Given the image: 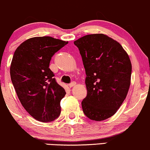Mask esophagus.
<instances>
[{
  "label": "esophagus",
  "instance_id": "obj_1",
  "mask_svg": "<svg viewBox=\"0 0 150 150\" xmlns=\"http://www.w3.org/2000/svg\"><path fill=\"white\" fill-rule=\"evenodd\" d=\"M76 84V83L75 81H72L71 83H69V87H73V86H74Z\"/></svg>",
  "mask_w": 150,
  "mask_h": 150
}]
</instances>
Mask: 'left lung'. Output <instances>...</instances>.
I'll use <instances>...</instances> for the list:
<instances>
[{
    "label": "left lung",
    "mask_w": 150,
    "mask_h": 150,
    "mask_svg": "<svg viewBox=\"0 0 150 150\" xmlns=\"http://www.w3.org/2000/svg\"><path fill=\"white\" fill-rule=\"evenodd\" d=\"M74 43L79 50L86 74L83 113L91 120H107L117 112L128 93L129 57L120 43L102 33L86 35Z\"/></svg>",
    "instance_id": "left-lung-1"
}]
</instances>
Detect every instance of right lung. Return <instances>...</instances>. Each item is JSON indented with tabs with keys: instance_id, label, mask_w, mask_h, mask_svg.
Segmentation results:
<instances>
[{
	"instance_id": "right-lung-1",
	"label": "right lung",
	"mask_w": 150,
	"mask_h": 150,
	"mask_svg": "<svg viewBox=\"0 0 150 150\" xmlns=\"http://www.w3.org/2000/svg\"><path fill=\"white\" fill-rule=\"evenodd\" d=\"M68 41L50 36L33 37L16 50L11 62V81L24 109L35 120L52 122L61 114L66 94L49 69L51 57Z\"/></svg>"
}]
</instances>
